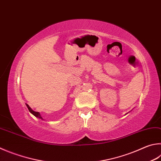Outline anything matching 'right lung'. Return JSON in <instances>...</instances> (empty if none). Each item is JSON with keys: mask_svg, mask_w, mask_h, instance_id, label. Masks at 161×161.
I'll list each match as a JSON object with an SVG mask.
<instances>
[{"mask_svg": "<svg viewBox=\"0 0 161 161\" xmlns=\"http://www.w3.org/2000/svg\"><path fill=\"white\" fill-rule=\"evenodd\" d=\"M26 106H27L29 111H30V112L32 114V115H34L35 117H36V118H39V119H43V120H44V119H43V118H42V115H41V114H40L39 112H36V111H34V110H32V109L30 107V106H29V105L27 104V103H26Z\"/></svg>", "mask_w": 161, "mask_h": 161, "instance_id": "obj_1", "label": "right lung"}]
</instances>
